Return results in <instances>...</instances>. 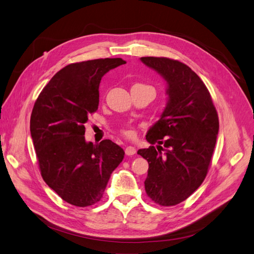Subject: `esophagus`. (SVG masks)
<instances>
[{
  "label": "esophagus",
  "mask_w": 254,
  "mask_h": 254,
  "mask_svg": "<svg viewBox=\"0 0 254 254\" xmlns=\"http://www.w3.org/2000/svg\"><path fill=\"white\" fill-rule=\"evenodd\" d=\"M135 152H136V150L134 147H132V146H127V147L125 148V153L127 156H133Z\"/></svg>",
  "instance_id": "1"
}]
</instances>
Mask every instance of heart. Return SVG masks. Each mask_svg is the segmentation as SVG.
<instances>
[{"mask_svg":"<svg viewBox=\"0 0 254 254\" xmlns=\"http://www.w3.org/2000/svg\"><path fill=\"white\" fill-rule=\"evenodd\" d=\"M137 84H139V86H145V84H141V83H137ZM137 84H134V86H137ZM121 132L125 136L129 137V139H133V137L135 136V130L132 126H130V125L123 126V128L121 129Z\"/></svg>","mask_w":254,"mask_h":254,"instance_id":"obj_1","label":"heart"}]
</instances>
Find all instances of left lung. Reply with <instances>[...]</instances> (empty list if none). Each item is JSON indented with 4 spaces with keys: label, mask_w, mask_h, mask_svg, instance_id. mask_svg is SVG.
<instances>
[{
    "label": "left lung",
    "mask_w": 254,
    "mask_h": 254,
    "mask_svg": "<svg viewBox=\"0 0 254 254\" xmlns=\"http://www.w3.org/2000/svg\"><path fill=\"white\" fill-rule=\"evenodd\" d=\"M167 82L168 102L160 120L146 134L151 145L137 155L148 161L145 190L153 202L178 204L206 177L219 129L209 90L190 66L165 57H142ZM164 144L163 146L160 145Z\"/></svg>",
    "instance_id": "obj_1"
}]
</instances>
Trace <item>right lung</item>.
I'll return each mask as SVG.
<instances>
[{"mask_svg": "<svg viewBox=\"0 0 254 254\" xmlns=\"http://www.w3.org/2000/svg\"><path fill=\"white\" fill-rule=\"evenodd\" d=\"M122 58L71 64L43 88L30 115L38 164L45 183L67 203L89 206L103 198L112 172L125 151L110 140L93 144L84 139V124L96 112L99 83Z\"/></svg>", "mask_w": 254, "mask_h": 254, "instance_id": "right-lung-1", "label": "right lung"}]
</instances>
